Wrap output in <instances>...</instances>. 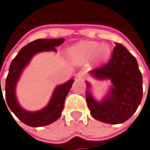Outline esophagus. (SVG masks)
Listing matches in <instances>:
<instances>
[{
  "mask_svg": "<svg viewBox=\"0 0 150 150\" xmlns=\"http://www.w3.org/2000/svg\"><path fill=\"white\" fill-rule=\"evenodd\" d=\"M85 74H86V72L85 71H83V70H81V71H79L77 74H76V76H77V78L78 79H84L85 78Z\"/></svg>",
  "mask_w": 150,
  "mask_h": 150,
  "instance_id": "esophagus-1",
  "label": "esophagus"
}]
</instances>
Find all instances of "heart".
Listing matches in <instances>:
<instances>
[{"label": "heart", "instance_id": "1", "mask_svg": "<svg viewBox=\"0 0 150 150\" xmlns=\"http://www.w3.org/2000/svg\"><path fill=\"white\" fill-rule=\"evenodd\" d=\"M110 54L111 49L108 45H99L93 41L80 42L69 50L70 57L76 61H85L92 57L96 61H104L110 57Z\"/></svg>", "mask_w": 150, "mask_h": 150}]
</instances>
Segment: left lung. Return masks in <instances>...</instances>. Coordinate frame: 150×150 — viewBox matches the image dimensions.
Listing matches in <instances>:
<instances>
[{"label":"left lung","mask_w":150,"mask_h":150,"mask_svg":"<svg viewBox=\"0 0 150 150\" xmlns=\"http://www.w3.org/2000/svg\"><path fill=\"white\" fill-rule=\"evenodd\" d=\"M91 73L100 79H111L113 84L108 97L101 103L95 101L86 91L91 116L107 124H120L129 120L142 98V76L136 59L125 46L117 43L110 60Z\"/></svg>","instance_id":"left-lung-1"}]
</instances>
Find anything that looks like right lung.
I'll return each mask as SVG.
<instances>
[{"mask_svg": "<svg viewBox=\"0 0 150 150\" xmlns=\"http://www.w3.org/2000/svg\"><path fill=\"white\" fill-rule=\"evenodd\" d=\"M64 41H65L64 38L34 40L29 43L28 45H26L25 46H23L19 51L17 55L15 57V59L12 60L10 64L8 76L6 78L5 101H6L8 108L13 112V113L23 123H24L27 126L30 127L47 126L56 121L61 116V112L64 108L65 99L74 83L73 80H70L67 83L58 86L54 91V93L52 95V98L49 105L45 109L37 112H30L24 111L19 106L15 96V88L22 70L27 65V63L30 61V59L35 53L42 51H56L55 47L63 44ZM1 97V98H3L1 89L0 92V98Z\"/></svg>", "mask_w": 150, "mask_h": 150, "instance_id": "1", "label": "right lung"}]
</instances>
